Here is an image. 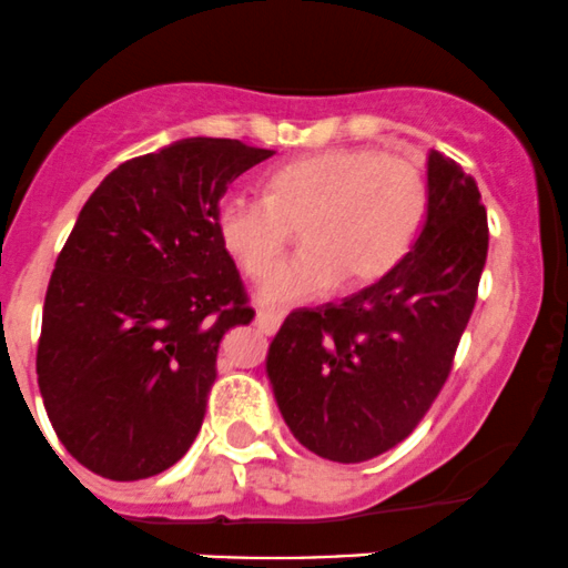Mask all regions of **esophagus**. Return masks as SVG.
I'll use <instances>...</instances> for the list:
<instances>
[{
  "label": "esophagus",
  "mask_w": 568,
  "mask_h": 568,
  "mask_svg": "<svg viewBox=\"0 0 568 568\" xmlns=\"http://www.w3.org/2000/svg\"><path fill=\"white\" fill-rule=\"evenodd\" d=\"M282 320H284V316L276 314V311H267V308H260L257 311V327L265 335L276 333L278 327H282Z\"/></svg>",
  "instance_id": "34e87169"
}]
</instances>
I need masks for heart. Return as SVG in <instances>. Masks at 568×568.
I'll use <instances>...</instances> for the list:
<instances>
[{"instance_id": "1", "label": "heart", "mask_w": 568, "mask_h": 568, "mask_svg": "<svg viewBox=\"0 0 568 568\" xmlns=\"http://www.w3.org/2000/svg\"><path fill=\"white\" fill-rule=\"evenodd\" d=\"M428 179L414 156L379 145H344L297 156L267 175V197L230 192L219 200V243L246 276L262 278L291 230L307 246L265 278L267 306L314 301L344 278L363 290L387 276L417 237Z\"/></svg>"}]
</instances>
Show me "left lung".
<instances>
[{"instance_id": "left-lung-1", "label": "left lung", "mask_w": 568, "mask_h": 568, "mask_svg": "<svg viewBox=\"0 0 568 568\" xmlns=\"http://www.w3.org/2000/svg\"><path fill=\"white\" fill-rule=\"evenodd\" d=\"M487 260L477 181L428 156V213L404 260L341 303L295 308L267 376L297 442L335 463L398 447L449 379Z\"/></svg>"}]
</instances>
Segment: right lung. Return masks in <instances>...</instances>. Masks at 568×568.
<instances>
[{"label":"right lung","instance_id":"1","mask_svg":"<svg viewBox=\"0 0 568 568\" xmlns=\"http://www.w3.org/2000/svg\"><path fill=\"white\" fill-rule=\"evenodd\" d=\"M273 154L186 138L119 164L83 205L48 282L38 384L89 471L149 479L197 438L224 333L254 320L213 216Z\"/></svg>","mask_w":568,"mask_h":568}]
</instances>
